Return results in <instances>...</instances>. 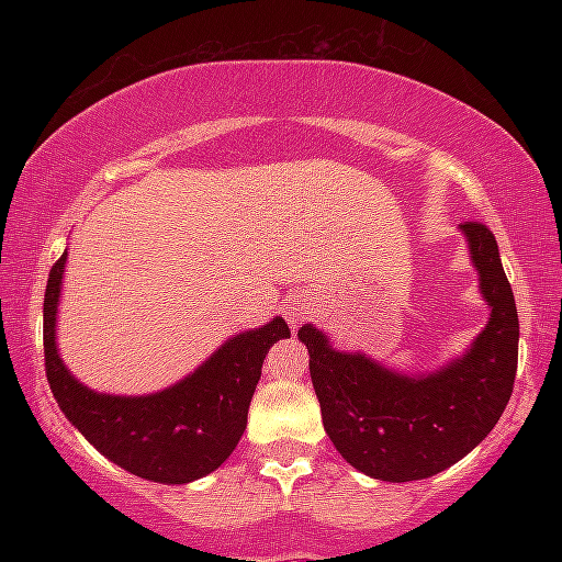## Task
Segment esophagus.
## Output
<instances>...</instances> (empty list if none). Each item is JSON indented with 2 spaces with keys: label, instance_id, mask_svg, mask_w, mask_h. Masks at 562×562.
<instances>
[{
  "label": "esophagus",
  "instance_id": "esophagus-1",
  "mask_svg": "<svg viewBox=\"0 0 562 562\" xmlns=\"http://www.w3.org/2000/svg\"><path fill=\"white\" fill-rule=\"evenodd\" d=\"M282 314H285L288 325L295 330V327H299L301 322L312 314V301L301 299V295H293V299H288L285 303H282Z\"/></svg>",
  "mask_w": 562,
  "mask_h": 562
}]
</instances>
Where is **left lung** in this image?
Here are the masks:
<instances>
[{
  "instance_id": "1",
  "label": "left lung",
  "mask_w": 562,
  "mask_h": 562,
  "mask_svg": "<svg viewBox=\"0 0 562 562\" xmlns=\"http://www.w3.org/2000/svg\"><path fill=\"white\" fill-rule=\"evenodd\" d=\"M460 232L488 306L486 327L460 357L434 372H398L364 351H340L319 327L299 330L327 436L370 479L423 481L451 468L492 434L513 393L520 335L513 288L492 229L465 222Z\"/></svg>"
}]
</instances>
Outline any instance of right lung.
Returning <instances> with one entry per match:
<instances>
[{
  "mask_svg": "<svg viewBox=\"0 0 562 562\" xmlns=\"http://www.w3.org/2000/svg\"><path fill=\"white\" fill-rule=\"evenodd\" d=\"M68 248L49 272L44 293V364L57 406L92 447L145 481L192 483L214 473L235 451L261 364L277 340L290 338L285 319L232 335L169 389L142 396L100 393L70 375L57 348Z\"/></svg>",
  "mask_w": 562,
  "mask_h": 562,
  "instance_id": "add662e5",
  "label": "right lung"
}]
</instances>
